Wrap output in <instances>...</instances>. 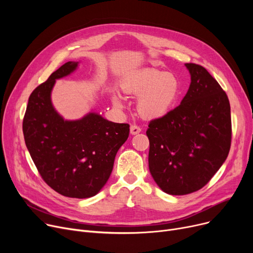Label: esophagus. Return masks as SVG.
Returning a JSON list of instances; mask_svg holds the SVG:
<instances>
[{"label":"esophagus","instance_id":"obj_1","mask_svg":"<svg viewBox=\"0 0 253 253\" xmlns=\"http://www.w3.org/2000/svg\"><path fill=\"white\" fill-rule=\"evenodd\" d=\"M140 131H141V128L139 126H137V125H131V127H130V133L132 135H135V134L139 133Z\"/></svg>","mask_w":253,"mask_h":253}]
</instances>
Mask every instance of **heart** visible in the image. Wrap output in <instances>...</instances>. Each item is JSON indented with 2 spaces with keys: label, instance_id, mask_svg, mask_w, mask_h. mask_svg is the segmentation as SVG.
I'll return each instance as SVG.
<instances>
[{
  "label": "heart",
  "instance_id": "heart-1",
  "mask_svg": "<svg viewBox=\"0 0 253 253\" xmlns=\"http://www.w3.org/2000/svg\"><path fill=\"white\" fill-rule=\"evenodd\" d=\"M123 90L137 98V111L145 119L162 118L174 105L180 93L177 77L156 69H145L131 76L123 84ZM114 102L123 108V101L114 96Z\"/></svg>",
  "mask_w": 253,
  "mask_h": 253
}]
</instances>
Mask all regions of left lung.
Returning a JSON list of instances; mask_svg holds the SVG:
<instances>
[{
	"mask_svg": "<svg viewBox=\"0 0 253 253\" xmlns=\"http://www.w3.org/2000/svg\"><path fill=\"white\" fill-rule=\"evenodd\" d=\"M191 85L181 103L149 123V168L162 191L181 196L206 185L227 159L232 141L231 106L202 65L185 63Z\"/></svg>",
	"mask_w": 253,
	"mask_h": 253,
	"instance_id": "1",
	"label": "left lung"
}]
</instances>
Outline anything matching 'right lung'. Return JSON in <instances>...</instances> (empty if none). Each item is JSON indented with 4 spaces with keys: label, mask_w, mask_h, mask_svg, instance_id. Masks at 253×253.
Returning <instances> with one entry per match:
<instances>
[{
    "label": "right lung",
    "mask_w": 253,
    "mask_h": 253,
    "mask_svg": "<svg viewBox=\"0 0 253 253\" xmlns=\"http://www.w3.org/2000/svg\"><path fill=\"white\" fill-rule=\"evenodd\" d=\"M77 65L64 63L32 92L22 130L43 180L64 197L83 199L96 195L108 181L116 154L129 136V124L110 122L94 113L64 121L55 112L50 99L55 80Z\"/></svg>",
    "instance_id": "obj_1"
}]
</instances>
